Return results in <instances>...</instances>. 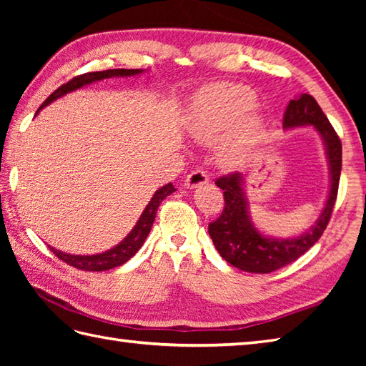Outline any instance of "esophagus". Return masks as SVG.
Listing matches in <instances>:
<instances>
[{
	"mask_svg": "<svg viewBox=\"0 0 366 366\" xmlns=\"http://www.w3.org/2000/svg\"><path fill=\"white\" fill-rule=\"evenodd\" d=\"M207 182H209L207 171L201 168L192 171V173L187 176V179H185V185H187V189H197L199 185H204Z\"/></svg>",
	"mask_w": 366,
	"mask_h": 366,
	"instance_id": "esophagus-1",
	"label": "esophagus"
}]
</instances>
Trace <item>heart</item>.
Returning a JSON list of instances; mask_svg holds the SVG:
<instances>
[{
  "instance_id": "1",
  "label": "heart",
  "mask_w": 366,
  "mask_h": 366,
  "mask_svg": "<svg viewBox=\"0 0 366 366\" xmlns=\"http://www.w3.org/2000/svg\"><path fill=\"white\" fill-rule=\"evenodd\" d=\"M253 104V91L242 84H211L193 97L187 129L197 142L209 144L217 142L231 127L223 146V159L236 165L252 154L262 138V119L256 113H247Z\"/></svg>"
}]
</instances>
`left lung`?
Returning a JSON list of instances; mask_svg holds the SVG:
<instances>
[{
  "mask_svg": "<svg viewBox=\"0 0 366 366\" xmlns=\"http://www.w3.org/2000/svg\"><path fill=\"white\" fill-rule=\"evenodd\" d=\"M300 126H313L321 135L330 171V190L325 206L320 219L302 236L277 239L264 236L256 229L248 215L244 174L231 173L215 181L223 190L224 207L219 219L209 223V236L222 258L240 270L252 272V274H270L277 269H282L310 250L327 228L338 195L341 139L315 97L310 94H302L290 100L283 116V127L286 130Z\"/></svg>",
  "mask_w": 366,
  "mask_h": 366,
  "instance_id": "8db88e82",
  "label": "left lung"
}]
</instances>
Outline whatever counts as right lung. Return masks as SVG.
I'll use <instances>...</instances> for the list:
<instances>
[{"instance_id": "right-lung-1", "label": "right lung", "mask_w": 366, "mask_h": 366, "mask_svg": "<svg viewBox=\"0 0 366 366\" xmlns=\"http://www.w3.org/2000/svg\"><path fill=\"white\" fill-rule=\"evenodd\" d=\"M142 72H143L142 69H108V71H102V72H89V74L79 75V76H75V79H72L71 81H67L66 84H61V86L53 92V94L49 96V99L45 100L39 110H42L44 107L51 104L53 100L63 97L64 94H67V92L80 89L83 86H86V84L100 81L104 79H112V76H134V75H138ZM173 192H176V189L173 187V184L171 182L163 185V187H160L157 192H155L152 199L149 201V204L146 206L143 214L139 215V219L134 227V229H132L129 234L124 237L122 242L110 248V250L99 253V254H89V256L69 254L64 252H59L53 247H50V250L56 254L61 261H64L66 264H69V266L80 269V270L102 272V270H110L113 267H118V266H121V264L127 262L132 256H134L139 250V248H142L143 242L152 228V223L155 220V214H157V209H159L160 203Z\"/></svg>"}]
</instances>
